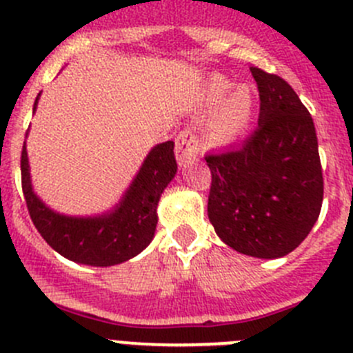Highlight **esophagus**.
Returning <instances> with one entry per match:
<instances>
[{
  "label": "esophagus",
  "instance_id": "esophagus-1",
  "mask_svg": "<svg viewBox=\"0 0 353 353\" xmlns=\"http://www.w3.org/2000/svg\"><path fill=\"white\" fill-rule=\"evenodd\" d=\"M198 153H200L198 136L191 129H183L176 138V159L179 165H186L196 160Z\"/></svg>",
  "mask_w": 353,
  "mask_h": 353
}]
</instances>
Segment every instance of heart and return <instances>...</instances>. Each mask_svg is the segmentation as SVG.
Returning <instances> with one entry per match:
<instances>
[{
	"label": "heart",
	"mask_w": 353,
	"mask_h": 353,
	"mask_svg": "<svg viewBox=\"0 0 353 353\" xmlns=\"http://www.w3.org/2000/svg\"><path fill=\"white\" fill-rule=\"evenodd\" d=\"M232 82L215 75L205 84L201 93V105L215 108L205 129V136L212 145H229L246 132L255 115V97L248 85L232 89Z\"/></svg>",
	"instance_id": "obj_1"
}]
</instances>
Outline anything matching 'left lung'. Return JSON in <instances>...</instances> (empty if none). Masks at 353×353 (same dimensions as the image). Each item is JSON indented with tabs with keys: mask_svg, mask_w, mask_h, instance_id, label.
I'll use <instances>...</instances> for the list:
<instances>
[{
	"mask_svg": "<svg viewBox=\"0 0 353 353\" xmlns=\"http://www.w3.org/2000/svg\"><path fill=\"white\" fill-rule=\"evenodd\" d=\"M259 88V128L239 148L205 157L212 172L208 219L236 252L278 259L319 217L324 181L312 117L292 85L250 67Z\"/></svg>",
	"mask_w": 353,
	"mask_h": 353,
	"instance_id": "left-lung-1",
	"label": "left lung"
}]
</instances>
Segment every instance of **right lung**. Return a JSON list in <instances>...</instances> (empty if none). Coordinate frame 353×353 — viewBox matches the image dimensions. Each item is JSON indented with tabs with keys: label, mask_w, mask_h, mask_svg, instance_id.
Returning a JSON list of instances; mask_svg holds the SVG:
<instances>
[{
	"label": "right lung",
	"mask_w": 353,
	"mask_h": 353,
	"mask_svg": "<svg viewBox=\"0 0 353 353\" xmlns=\"http://www.w3.org/2000/svg\"><path fill=\"white\" fill-rule=\"evenodd\" d=\"M37 105L34 103V108ZM22 191L27 210L39 234L60 255L79 263L107 268L125 262L145 250L157 228L160 194L177 170L174 141L157 145L146 157L124 200L112 214L81 219L54 214L34 194L30 186L26 143L20 157Z\"/></svg>",
	"instance_id": "right-lung-1"
}]
</instances>
